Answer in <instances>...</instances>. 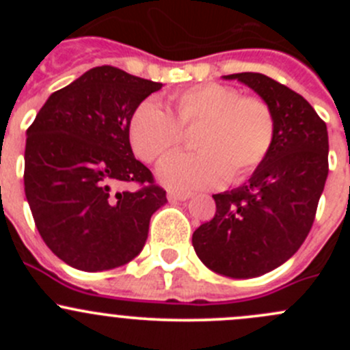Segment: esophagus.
Instances as JSON below:
<instances>
[{"label":"esophagus","instance_id":"1","mask_svg":"<svg viewBox=\"0 0 350 350\" xmlns=\"http://www.w3.org/2000/svg\"><path fill=\"white\" fill-rule=\"evenodd\" d=\"M167 198L171 201H186L191 198V193H185V191H169Z\"/></svg>","mask_w":350,"mask_h":350}]
</instances>
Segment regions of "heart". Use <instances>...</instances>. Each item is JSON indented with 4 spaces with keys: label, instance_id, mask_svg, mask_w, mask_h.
I'll return each instance as SVG.
<instances>
[{
    "label": "heart",
    "instance_id": "1",
    "mask_svg": "<svg viewBox=\"0 0 350 350\" xmlns=\"http://www.w3.org/2000/svg\"><path fill=\"white\" fill-rule=\"evenodd\" d=\"M172 113L154 98L132 113L129 139L146 162L164 157L183 144V130L198 126V152L174 154L159 164L157 178L172 189H208L227 179L249 178L269 155L276 139V116L266 100L241 96L239 90L203 83L171 96Z\"/></svg>",
    "mask_w": 350,
    "mask_h": 350
}]
</instances>
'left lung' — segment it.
<instances>
[{
  "instance_id": "left-lung-1",
  "label": "left lung",
  "mask_w": 350,
  "mask_h": 350,
  "mask_svg": "<svg viewBox=\"0 0 350 350\" xmlns=\"http://www.w3.org/2000/svg\"><path fill=\"white\" fill-rule=\"evenodd\" d=\"M224 79L269 103L276 139L249 181L213 195L215 217L196 228L193 247L213 273L247 280L280 267L305 242L328 176V133L312 105L284 84L259 72Z\"/></svg>"
}]
</instances>
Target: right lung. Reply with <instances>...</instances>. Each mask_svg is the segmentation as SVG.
Wrapping results in <instances>:
<instances>
[{"mask_svg": "<svg viewBox=\"0 0 350 350\" xmlns=\"http://www.w3.org/2000/svg\"><path fill=\"white\" fill-rule=\"evenodd\" d=\"M161 83L93 67L49 96L27 130L25 195L49 249L76 269H115L140 254L154 211L167 203L133 157V109ZM123 182L143 186L115 192Z\"/></svg>", "mask_w": 350, "mask_h": 350, "instance_id": "1", "label": "right lung"}]
</instances>
